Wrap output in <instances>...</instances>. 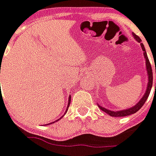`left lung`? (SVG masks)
Segmentation results:
<instances>
[{"mask_svg": "<svg viewBox=\"0 0 156 156\" xmlns=\"http://www.w3.org/2000/svg\"><path fill=\"white\" fill-rule=\"evenodd\" d=\"M133 35H134V37L135 38V40H136L138 42H140V43H141V48H142V51H143V55H144V57H145V59H146V66H147V75H148V82H147V90H146V93H145V94L143 95V97L141 98V101H140L137 104L135 105V106H134L133 108H128V109H126V110L116 111V112H115V111L108 110V109L104 108L103 107H101V106L98 105V107L101 108V110L104 111L105 113H107V114H108V115H109L110 116H114V117L128 116V115H132V114H135V113H136V112L139 110L141 107L144 105L145 101H147V97H148V95H149V94H150V91H151L152 85H153V71H152V67H151V64H150V62H149V60H148V58H147V53H146V50H145L144 45H143V43H141V40L140 39V37H139V36H137V35L134 33H133ZM155 73H156V66H155ZM155 89H156V83H155Z\"/></svg>", "mask_w": 156, "mask_h": 156, "instance_id": "8db88e82", "label": "left lung"}]
</instances>
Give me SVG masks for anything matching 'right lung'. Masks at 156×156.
Instances as JSON below:
<instances>
[{"instance_id": "add662e5", "label": "right lung", "mask_w": 156, "mask_h": 156, "mask_svg": "<svg viewBox=\"0 0 156 156\" xmlns=\"http://www.w3.org/2000/svg\"><path fill=\"white\" fill-rule=\"evenodd\" d=\"M70 101H71V96H69V104H70ZM69 106H68V108H69ZM68 108H67V109H68Z\"/></svg>"}]
</instances>
